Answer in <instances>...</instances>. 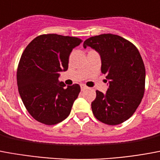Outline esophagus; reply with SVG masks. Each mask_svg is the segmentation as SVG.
I'll list each match as a JSON object with an SVG mask.
<instances>
[{"label": "esophagus", "mask_w": 160, "mask_h": 160, "mask_svg": "<svg viewBox=\"0 0 160 160\" xmlns=\"http://www.w3.org/2000/svg\"><path fill=\"white\" fill-rule=\"evenodd\" d=\"M80 88H81V90H82V91H84V90L87 89V86H85V85H83V84H81V85H80Z\"/></svg>", "instance_id": "esophagus-1"}]
</instances>
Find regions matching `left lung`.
I'll use <instances>...</instances> for the list:
<instances>
[{
    "mask_svg": "<svg viewBox=\"0 0 160 160\" xmlns=\"http://www.w3.org/2000/svg\"><path fill=\"white\" fill-rule=\"evenodd\" d=\"M83 47L99 53L102 73L108 80L105 94L96 92L92 102L94 116L109 125L125 122L135 113L144 95L146 71L140 52L131 42L112 34L92 36L84 41Z\"/></svg>",
    "mask_w": 160,
    "mask_h": 160,
    "instance_id": "1",
    "label": "left lung"
}]
</instances>
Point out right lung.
I'll return each instance as SVG.
<instances>
[{
	"instance_id": "obj_1",
	"label": "right lung",
	"mask_w": 160,
	"mask_h": 160,
	"mask_svg": "<svg viewBox=\"0 0 160 160\" xmlns=\"http://www.w3.org/2000/svg\"><path fill=\"white\" fill-rule=\"evenodd\" d=\"M81 42L79 38L48 34L35 38L23 51L18 67V87L35 120L56 125L69 115L80 86H66L58 78L60 72L68 69L72 50Z\"/></svg>"
}]
</instances>
